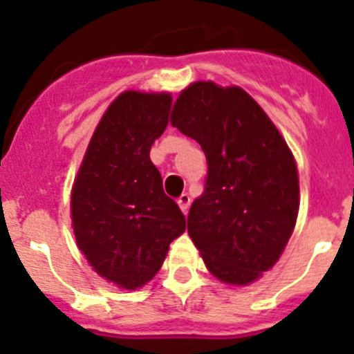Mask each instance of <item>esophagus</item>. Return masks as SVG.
Wrapping results in <instances>:
<instances>
[{
	"mask_svg": "<svg viewBox=\"0 0 354 354\" xmlns=\"http://www.w3.org/2000/svg\"><path fill=\"white\" fill-rule=\"evenodd\" d=\"M190 203H192V199H190V196H188V194H181V196L178 197V204H180L181 211H183L185 214L188 213V207H190Z\"/></svg>",
	"mask_w": 354,
	"mask_h": 354,
	"instance_id": "1",
	"label": "esophagus"
}]
</instances>
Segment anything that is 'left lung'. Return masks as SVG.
Masks as SVG:
<instances>
[{
    "mask_svg": "<svg viewBox=\"0 0 354 354\" xmlns=\"http://www.w3.org/2000/svg\"><path fill=\"white\" fill-rule=\"evenodd\" d=\"M171 124L201 145L207 162L204 192L188 213V236L220 281H255L277 262L297 222L292 151L239 87L196 82L174 102Z\"/></svg>",
    "mask_w": 354,
    "mask_h": 354,
    "instance_id": "8db88e82",
    "label": "left lung"
}]
</instances>
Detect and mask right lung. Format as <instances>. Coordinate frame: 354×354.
<instances>
[{
	"instance_id": "obj_1",
	"label": "right lung",
	"mask_w": 354,
	"mask_h": 354,
	"mask_svg": "<svg viewBox=\"0 0 354 354\" xmlns=\"http://www.w3.org/2000/svg\"><path fill=\"white\" fill-rule=\"evenodd\" d=\"M171 102L169 94L118 95L102 115L73 185L78 248L99 276L127 290L150 281L187 227L150 160Z\"/></svg>"
}]
</instances>
